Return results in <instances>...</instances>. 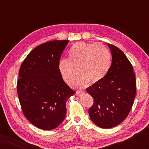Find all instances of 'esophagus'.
<instances>
[{
  "instance_id": "obj_1",
  "label": "esophagus",
  "mask_w": 149,
  "mask_h": 149,
  "mask_svg": "<svg viewBox=\"0 0 149 149\" xmlns=\"http://www.w3.org/2000/svg\"><path fill=\"white\" fill-rule=\"evenodd\" d=\"M83 93V91H76V95H81V93Z\"/></svg>"
}]
</instances>
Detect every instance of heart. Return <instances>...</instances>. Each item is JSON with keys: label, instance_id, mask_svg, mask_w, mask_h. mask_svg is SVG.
I'll use <instances>...</instances> for the list:
<instances>
[{"label": "heart", "instance_id": "heart-1", "mask_svg": "<svg viewBox=\"0 0 149 149\" xmlns=\"http://www.w3.org/2000/svg\"><path fill=\"white\" fill-rule=\"evenodd\" d=\"M111 63V56L107 47L100 42L74 43L68 51V59L59 62V70L62 78L69 85L73 84L81 74L76 85L86 86L89 81L97 82L106 76Z\"/></svg>", "mask_w": 149, "mask_h": 149}]
</instances>
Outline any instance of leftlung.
Here are the masks:
<instances>
[{
  "instance_id": "left-lung-1",
  "label": "left lung",
  "mask_w": 149,
  "mask_h": 149,
  "mask_svg": "<svg viewBox=\"0 0 149 149\" xmlns=\"http://www.w3.org/2000/svg\"><path fill=\"white\" fill-rule=\"evenodd\" d=\"M112 63L106 76L87 89L93 97L89 109L91 121L101 128L109 129L127 117L136 95V77L133 67L121 49L108 44Z\"/></svg>"
}]
</instances>
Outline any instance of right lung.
I'll list each match as a JSON object with an SVG mask.
<instances>
[{"label": "right lung", "mask_w": 149, "mask_h": 149, "mask_svg": "<svg viewBox=\"0 0 149 149\" xmlns=\"http://www.w3.org/2000/svg\"><path fill=\"white\" fill-rule=\"evenodd\" d=\"M69 40L40 45L20 67L17 90L24 115L40 129L56 128L66 115V101L75 93L63 80L59 62Z\"/></svg>", "instance_id": "obj_1"}]
</instances>
